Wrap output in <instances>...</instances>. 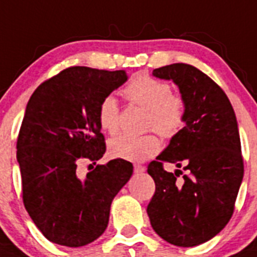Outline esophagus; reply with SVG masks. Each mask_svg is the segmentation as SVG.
<instances>
[{
	"label": "esophagus",
	"instance_id": "esophagus-1",
	"mask_svg": "<svg viewBox=\"0 0 257 257\" xmlns=\"http://www.w3.org/2000/svg\"><path fill=\"white\" fill-rule=\"evenodd\" d=\"M145 171H146V167H145V166H140V164L135 166V172H136V173H144Z\"/></svg>",
	"mask_w": 257,
	"mask_h": 257
}]
</instances>
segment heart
<instances>
[{"label":"heart","instance_id":"b5f03b06","mask_svg":"<svg viewBox=\"0 0 257 257\" xmlns=\"http://www.w3.org/2000/svg\"><path fill=\"white\" fill-rule=\"evenodd\" d=\"M131 103L147 111L146 128L154 129L164 138H173L186 121V102L180 94L172 93L168 82L147 75H140L124 89ZM119 104L116 98L107 95L98 107V122L107 133L119 129ZM160 141L154 133L144 136L119 135L111 138L108 151L111 156L128 162H144L159 153Z\"/></svg>","mask_w":257,"mask_h":257}]
</instances>
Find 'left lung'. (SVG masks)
I'll list each match as a JSON object with an SVG mask.
<instances>
[{
    "instance_id": "1",
    "label": "left lung",
    "mask_w": 257,
    "mask_h": 257,
    "mask_svg": "<svg viewBox=\"0 0 257 257\" xmlns=\"http://www.w3.org/2000/svg\"><path fill=\"white\" fill-rule=\"evenodd\" d=\"M153 75L178 86L186 102V121L147 167L155 181L147 215L156 234L168 243L198 246L229 222L242 184L235 113L224 90L194 66L173 63L156 68ZM163 162H173L179 169L167 172Z\"/></svg>"
}]
</instances>
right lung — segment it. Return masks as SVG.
I'll return each mask as SVG.
<instances>
[{"instance_id": "right-lung-1", "label": "right lung", "mask_w": 257, "mask_h": 257, "mask_svg": "<svg viewBox=\"0 0 257 257\" xmlns=\"http://www.w3.org/2000/svg\"><path fill=\"white\" fill-rule=\"evenodd\" d=\"M126 80L122 70L70 67L27 103L17 142L23 203L50 242L81 247L101 236L112 199L133 173L122 159L98 164L84 180L76 173L81 160L95 164L106 153L98 107Z\"/></svg>"}]
</instances>
